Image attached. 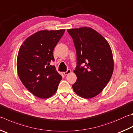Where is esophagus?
Masks as SVG:
<instances>
[{"label": "esophagus", "mask_w": 133, "mask_h": 133, "mask_svg": "<svg viewBox=\"0 0 133 133\" xmlns=\"http://www.w3.org/2000/svg\"><path fill=\"white\" fill-rule=\"evenodd\" d=\"M71 70L68 69L66 71H64L63 73H64V75H67V74H69L70 73H71Z\"/></svg>", "instance_id": "1"}]
</instances>
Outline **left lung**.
<instances>
[{"instance_id": "1", "label": "left lung", "mask_w": 133, "mask_h": 133, "mask_svg": "<svg viewBox=\"0 0 133 133\" xmlns=\"http://www.w3.org/2000/svg\"><path fill=\"white\" fill-rule=\"evenodd\" d=\"M76 49L77 81L72 85L82 98L98 95L111 78L113 71L110 45L100 34L89 27L68 29Z\"/></svg>"}]
</instances>
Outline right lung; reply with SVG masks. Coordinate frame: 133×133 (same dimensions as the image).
Listing matches in <instances>:
<instances>
[{
    "instance_id": "obj_1",
    "label": "right lung",
    "mask_w": 133,
    "mask_h": 133,
    "mask_svg": "<svg viewBox=\"0 0 133 133\" xmlns=\"http://www.w3.org/2000/svg\"><path fill=\"white\" fill-rule=\"evenodd\" d=\"M65 30H43L26 38L19 49L17 60L18 77L33 95L45 99L56 92L62 77L55 66L54 49Z\"/></svg>"
}]
</instances>
